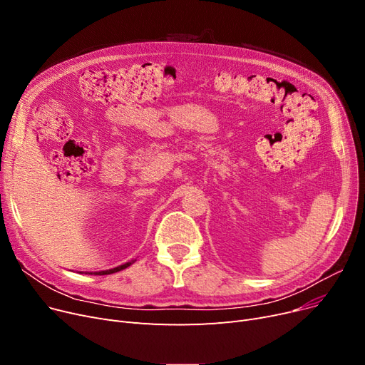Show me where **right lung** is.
Returning a JSON list of instances; mask_svg holds the SVG:
<instances>
[{"instance_id": "1", "label": "right lung", "mask_w": 365, "mask_h": 365, "mask_svg": "<svg viewBox=\"0 0 365 365\" xmlns=\"http://www.w3.org/2000/svg\"><path fill=\"white\" fill-rule=\"evenodd\" d=\"M132 263H126V264H121L118 267H114V269H110V270H102V272H95V274H110V273H115V272H120L123 270L126 267H129ZM89 274H93V273H89Z\"/></svg>"}]
</instances>
